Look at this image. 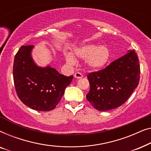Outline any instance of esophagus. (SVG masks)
Segmentation results:
<instances>
[{
  "label": "esophagus",
  "mask_w": 151,
  "mask_h": 151,
  "mask_svg": "<svg viewBox=\"0 0 151 151\" xmlns=\"http://www.w3.org/2000/svg\"><path fill=\"white\" fill-rule=\"evenodd\" d=\"M74 77L76 78H78V79H80V78H82L83 77V75L81 73H80V72H77V73L74 74Z\"/></svg>",
  "instance_id": "1"
}]
</instances>
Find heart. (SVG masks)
<instances>
[{"mask_svg": "<svg viewBox=\"0 0 151 151\" xmlns=\"http://www.w3.org/2000/svg\"><path fill=\"white\" fill-rule=\"evenodd\" d=\"M73 53L79 58H86V67L92 70H98L105 67L111 56L107 47L96 44H83L76 47L73 49ZM65 58L69 64H74L76 62L71 53H67Z\"/></svg>", "mask_w": 151, "mask_h": 151, "instance_id": "b5f03b06", "label": "heart"}]
</instances>
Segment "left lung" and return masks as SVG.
<instances>
[{"mask_svg":"<svg viewBox=\"0 0 151 151\" xmlns=\"http://www.w3.org/2000/svg\"><path fill=\"white\" fill-rule=\"evenodd\" d=\"M140 66L134 51L104 69L88 74L90 90L86 99L97 110L105 111L124 104L139 82Z\"/></svg>","mask_w":151,"mask_h":151,"instance_id":"1","label":"left lung"}]
</instances>
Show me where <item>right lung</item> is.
I'll return each mask as SVG.
<instances>
[{"mask_svg":"<svg viewBox=\"0 0 151 151\" xmlns=\"http://www.w3.org/2000/svg\"><path fill=\"white\" fill-rule=\"evenodd\" d=\"M32 45L22 46L14 58L13 77L18 98L29 108L39 111L55 109L73 76H65L48 65L39 67L32 57Z\"/></svg>","mask_w":151,"mask_h":151,"instance_id":"obj_1","label":"right lung"}]
</instances>
